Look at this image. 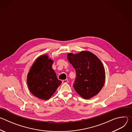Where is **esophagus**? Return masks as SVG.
Here are the masks:
<instances>
[{
	"label": "esophagus",
	"mask_w": 132,
	"mask_h": 132,
	"mask_svg": "<svg viewBox=\"0 0 132 132\" xmlns=\"http://www.w3.org/2000/svg\"><path fill=\"white\" fill-rule=\"evenodd\" d=\"M68 82V80L67 79H65V80H63L62 81V82L63 84H65V83H67Z\"/></svg>",
	"instance_id": "1"
}]
</instances>
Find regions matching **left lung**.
Listing matches in <instances>:
<instances>
[{"label": "left lung", "mask_w": 132, "mask_h": 132, "mask_svg": "<svg viewBox=\"0 0 132 132\" xmlns=\"http://www.w3.org/2000/svg\"><path fill=\"white\" fill-rule=\"evenodd\" d=\"M67 59L76 71L73 87L77 93L85 99L97 95L104 86L105 77L104 68L97 56L82 51L68 54Z\"/></svg>", "instance_id": "8db88e82"}]
</instances>
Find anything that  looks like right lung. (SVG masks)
<instances>
[{
  "label": "right lung",
  "mask_w": 132,
  "mask_h": 132,
  "mask_svg": "<svg viewBox=\"0 0 132 132\" xmlns=\"http://www.w3.org/2000/svg\"><path fill=\"white\" fill-rule=\"evenodd\" d=\"M53 63L47 55H42L35 60L28 74L30 91L42 100L49 99L62 83L52 68Z\"/></svg>",
  "instance_id": "obj_1"
}]
</instances>
